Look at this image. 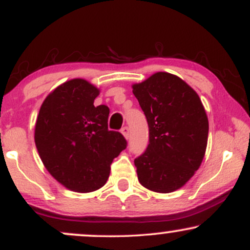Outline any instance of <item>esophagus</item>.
Segmentation results:
<instances>
[{
	"mask_svg": "<svg viewBox=\"0 0 250 250\" xmlns=\"http://www.w3.org/2000/svg\"><path fill=\"white\" fill-rule=\"evenodd\" d=\"M121 133L123 134V136H125V139H129V135H130V129H129V127L125 125V127H123L121 129Z\"/></svg>",
	"mask_w": 250,
	"mask_h": 250,
	"instance_id": "1",
	"label": "esophagus"
}]
</instances>
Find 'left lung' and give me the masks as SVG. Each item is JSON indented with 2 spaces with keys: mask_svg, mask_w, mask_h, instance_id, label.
<instances>
[{
  "mask_svg": "<svg viewBox=\"0 0 250 250\" xmlns=\"http://www.w3.org/2000/svg\"><path fill=\"white\" fill-rule=\"evenodd\" d=\"M145 113L149 145L134 160L143 187L171 193L199 169L208 141V117L199 95L180 77L156 73L133 85Z\"/></svg>",
  "mask_w": 250,
  "mask_h": 250,
  "instance_id": "1",
  "label": "left lung"
}]
</instances>
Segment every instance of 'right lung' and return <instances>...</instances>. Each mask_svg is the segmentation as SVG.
Instances as JSON below:
<instances>
[{
  "mask_svg": "<svg viewBox=\"0 0 250 250\" xmlns=\"http://www.w3.org/2000/svg\"><path fill=\"white\" fill-rule=\"evenodd\" d=\"M100 90L74 79L59 85L43 101L35 125V145L54 179L77 193L97 190L107 182L110 165L127 141L109 130V108L95 107Z\"/></svg>",
  "mask_w": 250,
  "mask_h": 250,
  "instance_id": "obj_1",
  "label": "right lung"
}]
</instances>
